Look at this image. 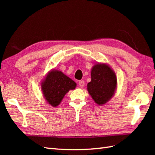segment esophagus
Masks as SVG:
<instances>
[{
    "instance_id": "obj_1",
    "label": "esophagus",
    "mask_w": 155,
    "mask_h": 155,
    "mask_svg": "<svg viewBox=\"0 0 155 155\" xmlns=\"http://www.w3.org/2000/svg\"><path fill=\"white\" fill-rule=\"evenodd\" d=\"M78 84H79V86H80L81 88H83V87H84V81H80L79 82H78Z\"/></svg>"
}]
</instances>
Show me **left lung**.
I'll return each instance as SVG.
<instances>
[{
	"instance_id": "1",
	"label": "left lung",
	"mask_w": 155,
	"mask_h": 155,
	"mask_svg": "<svg viewBox=\"0 0 155 155\" xmlns=\"http://www.w3.org/2000/svg\"><path fill=\"white\" fill-rule=\"evenodd\" d=\"M117 78L107 64L94 65L91 71V81L87 84L88 93L98 104H104L113 96Z\"/></svg>"
}]
</instances>
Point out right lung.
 Here are the masks:
<instances>
[{
	"label": "right lung",
	"instance_id": "add662e5",
	"mask_svg": "<svg viewBox=\"0 0 155 155\" xmlns=\"http://www.w3.org/2000/svg\"><path fill=\"white\" fill-rule=\"evenodd\" d=\"M41 86L46 100L51 106L57 107L69 90L74 89L77 84L62 72L52 71Z\"/></svg>",
	"mask_w": 155,
	"mask_h": 155
}]
</instances>
